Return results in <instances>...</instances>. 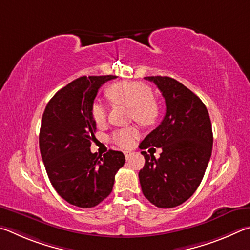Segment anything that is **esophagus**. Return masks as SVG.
Returning a JSON list of instances; mask_svg holds the SVG:
<instances>
[{"label":"esophagus","mask_w":250,"mask_h":250,"mask_svg":"<svg viewBox=\"0 0 250 250\" xmlns=\"http://www.w3.org/2000/svg\"><path fill=\"white\" fill-rule=\"evenodd\" d=\"M124 155H125V158H126V159H129V158H130V156L133 155V152H132V151L126 150V151H124Z\"/></svg>","instance_id":"esophagus-1"}]
</instances>
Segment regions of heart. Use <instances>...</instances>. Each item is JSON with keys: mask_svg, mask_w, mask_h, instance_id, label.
I'll return each mask as SVG.
<instances>
[{"mask_svg": "<svg viewBox=\"0 0 250 250\" xmlns=\"http://www.w3.org/2000/svg\"><path fill=\"white\" fill-rule=\"evenodd\" d=\"M106 96L112 103L129 107V116L143 126L154 125L160 114L158 99L151 93V87L139 81H120L109 85ZM91 115L96 125H103L106 121L107 109L100 102L93 103ZM138 137V130L135 127H126L116 130L112 139L116 145L128 148Z\"/></svg>", "mask_w": 250, "mask_h": 250, "instance_id": "heart-1", "label": "heart"}]
</instances>
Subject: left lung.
Segmentation results:
<instances>
[{
  "label": "left lung",
  "instance_id": "left-lung-1",
  "mask_svg": "<svg viewBox=\"0 0 250 250\" xmlns=\"http://www.w3.org/2000/svg\"><path fill=\"white\" fill-rule=\"evenodd\" d=\"M158 86L166 102L161 124L139 148H161L158 159L142 151L145 166L139 182L145 198L157 208L178 207L192 196L212 155L213 133L208 112L198 95L170 77H145Z\"/></svg>",
  "mask_w": 250,
  "mask_h": 250
}]
</instances>
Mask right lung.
<instances>
[{"label":"right lung","instance_id":"add662e5","mask_svg":"<svg viewBox=\"0 0 250 250\" xmlns=\"http://www.w3.org/2000/svg\"><path fill=\"white\" fill-rule=\"evenodd\" d=\"M115 76L80 77L59 90L42 114L39 149L48 178L61 198L79 208L96 207L113 190L125 164L122 151L91 152L95 122L91 107L101 85Z\"/></svg>","mask_w":250,"mask_h":250}]
</instances>
